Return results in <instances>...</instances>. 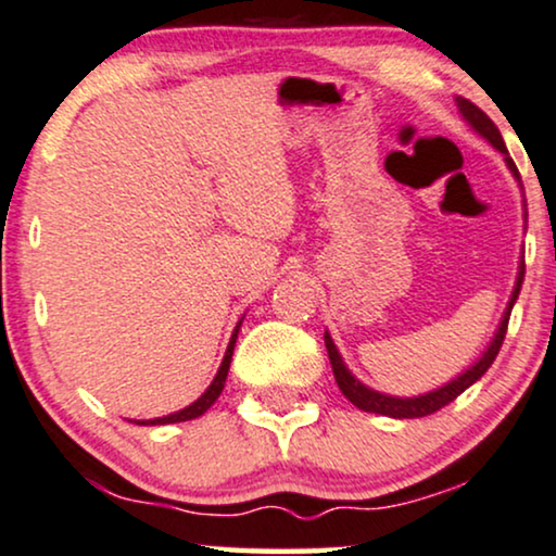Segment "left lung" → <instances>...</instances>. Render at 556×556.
Segmentation results:
<instances>
[{
    "instance_id": "obj_1",
    "label": "left lung",
    "mask_w": 556,
    "mask_h": 556,
    "mask_svg": "<svg viewBox=\"0 0 556 556\" xmlns=\"http://www.w3.org/2000/svg\"><path fill=\"white\" fill-rule=\"evenodd\" d=\"M456 104H459L462 117H465V121L472 125V128L480 132L484 140H488V143H493L495 149L503 153L505 164H508V168L513 172V177L521 181V174H518L516 164H513V159L508 156V149H505L503 136H501V130L495 128V123L490 121V117L484 115V112L477 108V104L469 102V100H462V97H456ZM523 274H526V266L521 262V266H518L516 287H513L510 302H508V307H505V315H503L501 326H497V330H495V339L490 341V346L484 349V354L480 356V359H477L469 369L462 371L459 377L452 379V382H446L444 388L426 392V395H418V397H392V395H382V392L367 388V384H362L359 379H356L346 369V364H343L339 349H336L333 339H330V333L326 330L328 359H330V367H333V377H336V382H339V390L351 400V403L359 407V410L379 413V416H388V418H424V416H431V413H435V410H441V407L448 405V403H452V400L459 397L467 388H472L477 379H480L484 371L490 369V364L495 362L497 351H501V346H503L505 330H508L510 311H513V305H516L518 292H521Z\"/></svg>"
}]
</instances>
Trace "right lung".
Listing matches in <instances>:
<instances>
[{"instance_id": "add662e5", "label": "right lung", "mask_w": 556, "mask_h": 556, "mask_svg": "<svg viewBox=\"0 0 556 556\" xmlns=\"http://www.w3.org/2000/svg\"><path fill=\"white\" fill-rule=\"evenodd\" d=\"M241 323H243V320H238L233 336H230L228 351H226V356H223V364H220V369H217L213 384H210V388H207L205 392H202V395L197 397L192 405H187L185 410H179V413H172V416L151 418V420H136V424H138V426H166V424H181V420L200 418L202 413H205L207 407L213 405L217 397H220L223 388H226V377H228V369H230V359H233V346H236V339H238V330H241Z\"/></svg>"}]
</instances>
